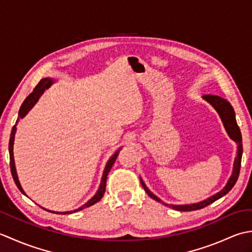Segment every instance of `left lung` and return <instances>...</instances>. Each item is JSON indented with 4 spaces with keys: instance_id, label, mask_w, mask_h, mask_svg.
I'll return each mask as SVG.
<instances>
[{
    "instance_id": "obj_1",
    "label": "left lung",
    "mask_w": 252,
    "mask_h": 252,
    "mask_svg": "<svg viewBox=\"0 0 252 252\" xmlns=\"http://www.w3.org/2000/svg\"><path fill=\"white\" fill-rule=\"evenodd\" d=\"M203 98H205L207 101H209V103L215 107L216 110L219 112V115H220V117H221L223 125H224V126H225L229 137H231L233 141H235L238 144V152H237V157H236V159H235L233 174L231 176V179L228 180L226 186L224 187L221 191H219L218 194L213 195L210 198H208L207 200H203V201L198 202V203H194V205H185V206H174V205H168V203L162 202L157 196H155L153 192L147 189L146 185L144 184V182L141 180L142 186L144 187V189H145V191L147 192L149 197H152L153 199H155L156 201L163 203L164 206L174 209V210L194 211V210H198V209L205 208L209 205H211L212 202H215L216 200L219 199V198H221L224 195H226L227 192L233 189V186L235 185V183H236L238 175H239L240 164H242V156H243V140H242V133H240L239 126H237L236 119H235V111L233 109V107L226 99H224V98L220 97V96H217V95L207 94L203 96Z\"/></svg>"
}]
</instances>
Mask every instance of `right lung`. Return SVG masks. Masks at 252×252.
<instances>
[{
	"label": "right lung",
	"instance_id": "obj_1",
	"mask_svg": "<svg viewBox=\"0 0 252 252\" xmlns=\"http://www.w3.org/2000/svg\"><path fill=\"white\" fill-rule=\"evenodd\" d=\"M51 84H52V81H51L50 79H42L41 81L36 84V87L34 88L33 91H32V93L28 96V97H27V98L25 99L23 105H21L20 109H19V116H18V119H17V120H19L20 118H23V117L26 116L27 112H28V111L31 109V107L36 103L37 99H39L40 95L44 92L45 89L50 88ZM15 132H16V126H14L13 129H12V133H10V137H9V145H8V148H9V164H10V171H12V175H13V179H14V181H15V184L17 185L19 190H20L21 192H23V194H25V191L23 190V189H21V186H20V183H19L18 178H17V173H16V169H15L14 155H13V146H14ZM118 153H119V151H118V152L114 155V156H112V157L109 159V161L107 162V165H106L105 171H104V174H103V178H101L100 186H99V189H98L97 192H96V194H95V196L92 198V199L89 200L87 203H85V205H83L82 207H80L79 209H77V210H74V212L79 211V210H82V209L87 208V207L92 206V205H94V203H96V202L99 201V200L101 199V197H103L104 192H105V189H106L107 175H108L109 171H110V169H111V167H112V164H114L115 161H116L117 156H118ZM25 195H26V194H25ZM50 212H52V211H50ZM53 213H54V212H53ZM56 213H58V212H56ZM61 213H62V215H67V213H71V212H60V215H61Z\"/></svg>",
	"mask_w": 252,
	"mask_h": 252
}]
</instances>
